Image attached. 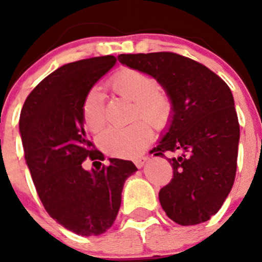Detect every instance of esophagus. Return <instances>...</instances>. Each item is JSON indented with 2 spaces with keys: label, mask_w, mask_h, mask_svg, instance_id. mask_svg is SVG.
Listing matches in <instances>:
<instances>
[{
  "label": "esophagus",
  "mask_w": 262,
  "mask_h": 262,
  "mask_svg": "<svg viewBox=\"0 0 262 262\" xmlns=\"http://www.w3.org/2000/svg\"><path fill=\"white\" fill-rule=\"evenodd\" d=\"M148 161V157L147 156H142V157H138L134 160V163H136V166L138 168H142L144 165H146V162Z\"/></svg>",
  "instance_id": "34e87169"
}]
</instances>
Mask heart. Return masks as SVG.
Listing matches in <instances>:
<instances>
[{"mask_svg": "<svg viewBox=\"0 0 262 262\" xmlns=\"http://www.w3.org/2000/svg\"><path fill=\"white\" fill-rule=\"evenodd\" d=\"M113 90L134 101V116L146 119L152 125L161 126L168 120L172 102L167 94L157 90V81L141 71L124 68L110 80ZM82 118L87 128L99 133L106 123L104 101L97 87L90 90L82 104ZM152 129L146 121L138 120L125 128H109L99 137V146L105 153L119 158L137 157L149 143Z\"/></svg>", "mask_w": 262, "mask_h": 262, "instance_id": "obj_1", "label": "heart"}]
</instances>
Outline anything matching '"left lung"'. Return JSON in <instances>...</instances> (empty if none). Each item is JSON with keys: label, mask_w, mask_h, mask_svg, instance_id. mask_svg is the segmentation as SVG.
<instances>
[{"label": "left lung", "mask_w": 262, "mask_h": 262, "mask_svg": "<svg viewBox=\"0 0 262 262\" xmlns=\"http://www.w3.org/2000/svg\"><path fill=\"white\" fill-rule=\"evenodd\" d=\"M121 64L152 76L172 102L170 125L150 152L167 158L173 168L170 184L160 190V203L181 226L209 221L228 196L237 170L239 124L228 84L213 71L171 52L120 54Z\"/></svg>", "instance_id": "left-lung-1"}]
</instances>
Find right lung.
Instances as JSON below:
<instances>
[{"label":"right lung","mask_w":262,"mask_h":262,"mask_svg":"<svg viewBox=\"0 0 262 262\" xmlns=\"http://www.w3.org/2000/svg\"><path fill=\"white\" fill-rule=\"evenodd\" d=\"M116 63L114 55L62 66L26 97L20 114L25 161L44 208L78 236H99L114 223L124 182L138 168L132 161L109 158L91 171L82 162L104 160L86 137L82 104L87 92Z\"/></svg>","instance_id":"right-lung-1"}]
</instances>
